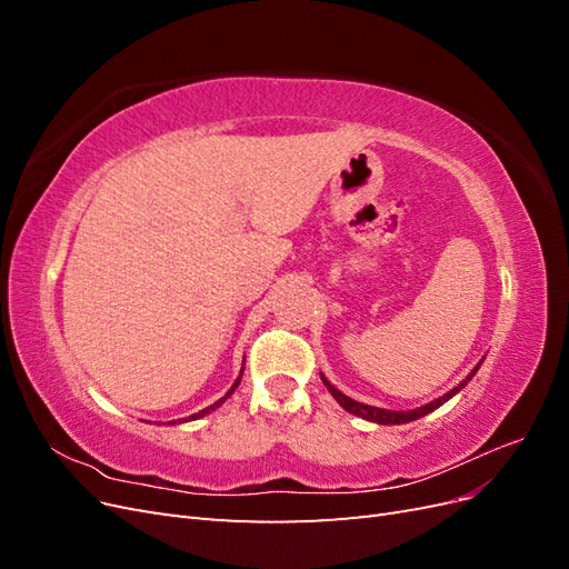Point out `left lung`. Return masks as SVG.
Instances as JSON below:
<instances>
[{"label": "left lung", "instance_id": "1", "mask_svg": "<svg viewBox=\"0 0 569 569\" xmlns=\"http://www.w3.org/2000/svg\"><path fill=\"white\" fill-rule=\"evenodd\" d=\"M477 368H479V366H477ZM477 368L468 375V380H462V382H460L458 387H453L449 393H443V396H439L437 401L427 403V406H422V408H416V410H385V408H375V406L358 403V401L349 399V396H343L339 389H335L330 382L325 380V377H322V382H325V387H327V389H330V393L335 396L337 403H339L341 408H347L349 412H353V416L363 418V420H370V422H377V425H403V422H410V420H418V418L427 416V412H432V410H437L441 403L449 401L451 396H456L465 385L470 382V377L477 372Z\"/></svg>", "mask_w": 569, "mask_h": 569}]
</instances>
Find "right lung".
I'll list each match as a JSON object with an SVG mask.
<instances>
[{
    "label": "right lung",
    "mask_w": 569,
    "mask_h": 569,
    "mask_svg": "<svg viewBox=\"0 0 569 569\" xmlns=\"http://www.w3.org/2000/svg\"><path fill=\"white\" fill-rule=\"evenodd\" d=\"M242 372H244V368H242ZM239 380H242V375H239V377H237V382L232 385V389H230V391H228L226 396H222V399H220V401H216L213 406H209V408H203V410L194 412V416H192V418H189V420H199V418H203V416H206V412H211V410H216L218 406H222V403H226V399H228V396H230V393H232V391H234V389L239 387ZM178 422H180V420H178Z\"/></svg>",
    "instance_id": "obj_1"
}]
</instances>
